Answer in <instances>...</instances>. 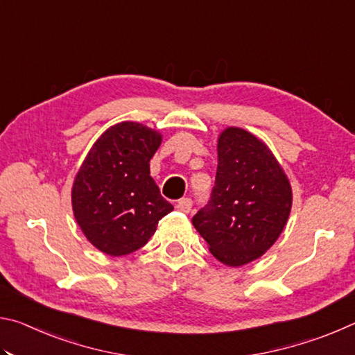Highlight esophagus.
Wrapping results in <instances>:
<instances>
[{
    "label": "esophagus",
    "mask_w": 355,
    "mask_h": 355,
    "mask_svg": "<svg viewBox=\"0 0 355 355\" xmlns=\"http://www.w3.org/2000/svg\"><path fill=\"white\" fill-rule=\"evenodd\" d=\"M191 208H192V200L189 199V197H183V199H180L177 203L178 211H182L184 214H188L191 211Z\"/></svg>",
    "instance_id": "1"
}]
</instances>
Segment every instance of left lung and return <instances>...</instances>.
Here are the masks:
<instances>
[{
    "label": "left lung",
    "mask_w": 355,
    "mask_h": 355,
    "mask_svg": "<svg viewBox=\"0 0 355 355\" xmlns=\"http://www.w3.org/2000/svg\"><path fill=\"white\" fill-rule=\"evenodd\" d=\"M291 203L290 180L266 144L243 128L228 127L218 139L211 199L192 218V225L220 263L243 266L277 241Z\"/></svg>",
    "instance_id": "8db88e82"
}]
</instances>
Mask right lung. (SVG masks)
I'll return each mask as SVG.
<instances>
[{"mask_svg": "<svg viewBox=\"0 0 355 355\" xmlns=\"http://www.w3.org/2000/svg\"><path fill=\"white\" fill-rule=\"evenodd\" d=\"M158 131L120 122L101 135L71 188L73 214L92 245L111 257L146 245L173 207L150 177V159L161 146Z\"/></svg>", "mask_w": 355, "mask_h": 355, "instance_id": "add662e5", "label": "right lung"}]
</instances>
